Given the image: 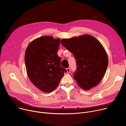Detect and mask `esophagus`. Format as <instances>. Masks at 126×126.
Wrapping results in <instances>:
<instances>
[{
    "label": "esophagus",
    "instance_id": "1",
    "mask_svg": "<svg viewBox=\"0 0 126 126\" xmlns=\"http://www.w3.org/2000/svg\"><path fill=\"white\" fill-rule=\"evenodd\" d=\"M67 70V73H69V72H70V68H67L66 69Z\"/></svg>",
    "mask_w": 126,
    "mask_h": 126
}]
</instances>
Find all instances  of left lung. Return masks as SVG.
<instances>
[{"mask_svg":"<svg viewBox=\"0 0 126 126\" xmlns=\"http://www.w3.org/2000/svg\"><path fill=\"white\" fill-rule=\"evenodd\" d=\"M61 42L76 59L77 70L73 77L79 86L84 90L96 86L108 64V56L101 43L89 35L63 39Z\"/></svg>","mask_w":126,"mask_h":126,"instance_id":"1","label":"left lung"}]
</instances>
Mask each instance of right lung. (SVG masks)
Segmentation results:
<instances>
[{"label":"right lung","instance_id":"add662e5","mask_svg":"<svg viewBox=\"0 0 126 126\" xmlns=\"http://www.w3.org/2000/svg\"><path fill=\"white\" fill-rule=\"evenodd\" d=\"M60 39L42 36L30 43L25 53L28 76L39 89L50 92L59 84L67 70L61 66V58L57 52Z\"/></svg>","mask_w":126,"mask_h":126}]
</instances>
